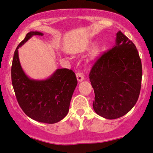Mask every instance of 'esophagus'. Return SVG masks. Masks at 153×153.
<instances>
[{
    "label": "esophagus",
    "mask_w": 153,
    "mask_h": 153,
    "mask_svg": "<svg viewBox=\"0 0 153 153\" xmlns=\"http://www.w3.org/2000/svg\"><path fill=\"white\" fill-rule=\"evenodd\" d=\"M76 77L78 82H81L84 80V75L81 72H78V73H76Z\"/></svg>",
    "instance_id": "esophagus-1"
}]
</instances>
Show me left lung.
Returning a JSON list of instances; mask_svg holds the SVG:
<instances>
[{
    "instance_id": "obj_1",
    "label": "left lung",
    "mask_w": 153,
    "mask_h": 153,
    "mask_svg": "<svg viewBox=\"0 0 153 153\" xmlns=\"http://www.w3.org/2000/svg\"><path fill=\"white\" fill-rule=\"evenodd\" d=\"M141 60L135 45L121 31L115 45L97 60L89 74L95 93V112L106 119L127 114L138 99L141 88Z\"/></svg>"
}]
</instances>
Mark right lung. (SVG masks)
Masks as SVG:
<instances>
[{
    "label": "right lung",
    "instance_id": "add662e5",
    "mask_svg": "<svg viewBox=\"0 0 153 153\" xmlns=\"http://www.w3.org/2000/svg\"><path fill=\"white\" fill-rule=\"evenodd\" d=\"M34 36L43 34L30 31L15 51L11 67L13 87L18 104L27 116L38 122L53 124L68 113L78 81L74 72L66 68L57 69L45 80L27 76L20 62L18 48Z\"/></svg>",
    "mask_w": 153,
    "mask_h": 153
}]
</instances>
